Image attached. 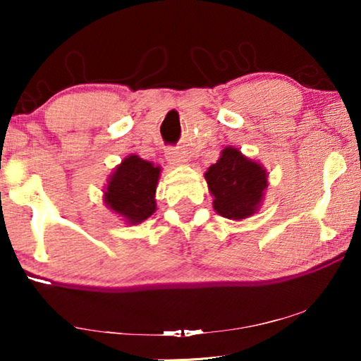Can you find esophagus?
Wrapping results in <instances>:
<instances>
[{
	"label": "esophagus",
	"instance_id": "esophagus-1",
	"mask_svg": "<svg viewBox=\"0 0 361 361\" xmlns=\"http://www.w3.org/2000/svg\"><path fill=\"white\" fill-rule=\"evenodd\" d=\"M166 159L169 161V164H184L185 162L184 156H182L177 149H174V147H169V149L166 151Z\"/></svg>",
	"mask_w": 361,
	"mask_h": 361
}]
</instances>
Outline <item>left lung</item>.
Listing matches in <instances>:
<instances>
[{
	"label": "left lung",
	"mask_w": 361,
	"mask_h": 361,
	"mask_svg": "<svg viewBox=\"0 0 361 361\" xmlns=\"http://www.w3.org/2000/svg\"><path fill=\"white\" fill-rule=\"evenodd\" d=\"M214 209L230 220H243L256 214L268 187V174L258 162L248 159L236 147H225L220 159L205 172Z\"/></svg>",
	"instance_id": "obj_1"
}]
</instances>
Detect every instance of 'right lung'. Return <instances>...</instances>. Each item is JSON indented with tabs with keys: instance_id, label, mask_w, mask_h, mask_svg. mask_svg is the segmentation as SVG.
Returning <instances> with one entry per match:
<instances>
[{
	"instance_id": "1",
	"label": "right lung",
	"mask_w": 361,
	"mask_h": 361,
	"mask_svg": "<svg viewBox=\"0 0 361 361\" xmlns=\"http://www.w3.org/2000/svg\"><path fill=\"white\" fill-rule=\"evenodd\" d=\"M159 174V166L136 154L128 156L110 176L103 200L126 224H141L156 212L154 195Z\"/></svg>"
}]
</instances>
